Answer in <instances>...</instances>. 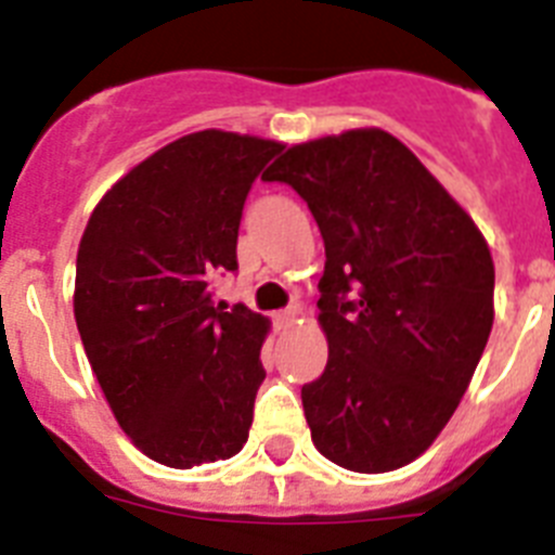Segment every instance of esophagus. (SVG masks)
Masks as SVG:
<instances>
[{"instance_id": "obj_1", "label": "esophagus", "mask_w": 555, "mask_h": 555, "mask_svg": "<svg viewBox=\"0 0 555 555\" xmlns=\"http://www.w3.org/2000/svg\"><path fill=\"white\" fill-rule=\"evenodd\" d=\"M297 317H300V308L292 306V308H286V311L274 313V322H278V325H281V327H288L294 320H297Z\"/></svg>"}]
</instances>
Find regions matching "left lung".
I'll use <instances>...</instances> for the list:
<instances>
[{
	"label": "left lung",
	"mask_w": 555,
	"mask_h": 555,
	"mask_svg": "<svg viewBox=\"0 0 555 555\" xmlns=\"http://www.w3.org/2000/svg\"><path fill=\"white\" fill-rule=\"evenodd\" d=\"M263 180L292 185L325 238L327 366L302 386L313 444L352 473L405 467L450 423L492 333L487 238L380 127L288 146Z\"/></svg>",
	"instance_id": "1"
}]
</instances>
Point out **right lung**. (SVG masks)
Masks as SVG:
<instances>
[{"label": "right lung", "instance_id": "obj_1", "mask_svg": "<svg viewBox=\"0 0 555 555\" xmlns=\"http://www.w3.org/2000/svg\"><path fill=\"white\" fill-rule=\"evenodd\" d=\"M281 141L199 130L119 178L82 230L75 320L107 405L164 467L235 455L263 384L269 320L214 302L235 263L247 191Z\"/></svg>", "mask_w": 555, "mask_h": 555}]
</instances>
